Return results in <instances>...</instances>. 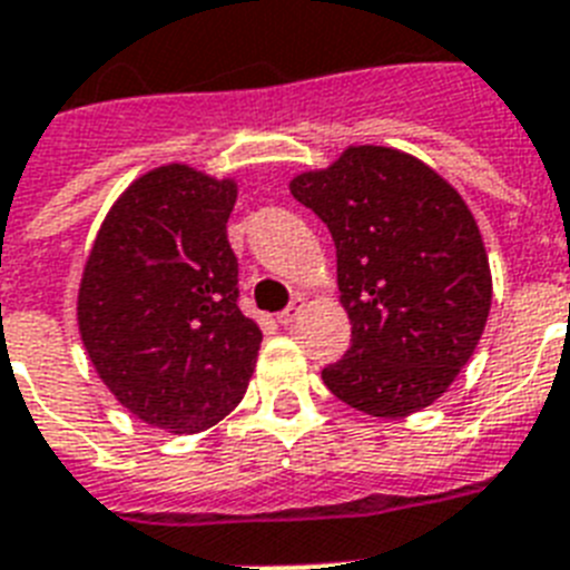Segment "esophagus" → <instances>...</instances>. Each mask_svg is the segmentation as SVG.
I'll use <instances>...</instances> for the list:
<instances>
[{"mask_svg":"<svg viewBox=\"0 0 570 570\" xmlns=\"http://www.w3.org/2000/svg\"><path fill=\"white\" fill-rule=\"evenodd\" d=\"M301 309H304V298H295L293 304H289V307L277 313V324H284V327H289V324H293L295 318H298V315H301Z\"/></svg>","mask_w":570,"mask_h":570,"instance_id":"34e87169","label":"esophagus"}]
</instances>
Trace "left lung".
Wrapping results in <instances>:
<instances>
[{"instance_id":"8db88e82","label":"left lung","mask_w":570,"mask_h":570,"mask_svg":"<svg viewBox=\"0 0 570 570\" xmlns=\"http://www.w3.org/2000/svg\"><path fill=\"white\" fill-rule=\"evenodd\" d=\"M336 243L351 347L322 380L351 409L396 420L432 405L475 353L492 301L478 223L443 176L394 147H347L289 181Z\"/></svg>"}]
</instances>
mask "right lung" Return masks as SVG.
Returning <instances> with one entry per match:
<instances>
[{
	"instance_id": "add662e5",
	"label": "right lung",
	"mask_w": 570,
	"mask_h": 570,
	"mask_svg": "<svg viewBox=\"0 0 570 570\" xmlns=\"http://www.w3.org/2000/svg\"><path fill=\"white\" fill-rule=\"evenodd\" d=\"M234 203V179L156 167L109 208L80 277L78 327L95 371L130 414L174 434L226 417L261 351V327L237 307Z\"/></svg>"
}]
</instances>
